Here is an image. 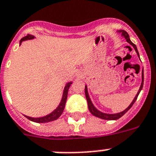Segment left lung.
Wrapping results in <instances>:
<instances>
[{"label": "left lung", "instance_id": "8db88e82", "mask_svg": "<svg viewBox=\"0 0 156 156\" xmlns=\"http://www.w3.org/2000/svg\"><path fill=\"white\" fill-rule=\"evenodd\" d=\"M119 33H121L122 34V36L126 38V41L128 43H130L131 45H132L133 47H134V49H135V51H136V53H137L138 56H139V58H140V54H139V52H138V49H137V47H136V45L134 44V43L132 42V41L130 40V37H129V35L125 31V30H119ZM143 86H144V69H143V71H142V83H141V86H140V90H139V91H138L137 94H136V96L135 97V98H134V100L132 101V102H131V104H130V106H129L126 109V110H124L123 111H122V112H120V113H117V114H106V113H102V112H101V111H99L98 110H97V109L94 107V106L93 105V103L91 102L90 99V97H89V94H88V91H87V87L86 86L85 87V94H86V98H87V103H88V108H89V111H90V113L92 114L93 115H94V116H96V117L98 118H100V119H106V120H116L118 119H119V118H121L123 115H125V114L127 112V111L131 109V107H132L133 104L135 103V102L136 101V99H137L138 96H139V94H140V91H141V90L143 89Z\"/></svg>", "mask_w": 156, "mask_h": 156}]
</instances>
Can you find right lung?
<instances>
[{"instance_id":"1","label":"right lung","mask_w":156,"mask_h":156,"mask_svg":"<svg viewBox=\"0 0 156 156\" xmlns=\"http://www.w3.org/2000/svg\"><path fill=\"white\" fill-rule=\"evenodd\" d=\"M34 37L33 35H30V34H27L26 36L22 37L20 41V45L21 44V42L23 41H25V40H30V39H33ZM72 82H69L67 83L66 86L65 87V89H64V92H63V95L62 98V101H61L60 104L57 107V109H55L52 113L49 114L48 115H45L44 117L41 118H31L29 117V116H26L25 117L27 118L28 119L31 120L33 122H51V121H54V120L58 119V118L60 117L61 115L62 114L63 111H64V108H65L66 106V102L67 99V95H68V90H69V88L70 87V84Z\"/></svg>"}]
</instances>
